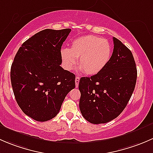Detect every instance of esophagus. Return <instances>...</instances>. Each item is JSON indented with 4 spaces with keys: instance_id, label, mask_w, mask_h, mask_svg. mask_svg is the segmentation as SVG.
<instances>
[{
    "instance_id": "obj_1",
    "label": "esophagus",
    "mask_w": 153,
    "mask_h": 153,
    "mask_svg": "<svg viewBox=\"0 0 153 153\" xmlns=\"http://www.w3.org/2000/svg\"><path fill=\"white\" fill-rule=\"evenodd\" d=\"M79 81H80V77L76 76V78H75V86H76V87H78V84H79Z\"/></svg>"
}]
</instances>
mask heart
<instances>
[{
  "label": "heart",
  "instance_id": "1",
  "mask_svg": "<svg viewBox=\"0 0 153 153\" xmlns=\"http://www.w3.org/2000/svg\"><path fill=\"white\" fill-rule=\"evenodd\" d=\"M112 47L109 41L94 35H86L74 40L69 49L61 51L63 64L71 70L77 64L78 67L87 75L101 72L110 60Z\"/></svg>",
  "mask_w": 153,
  "mask_h": 153
}]
</instances>
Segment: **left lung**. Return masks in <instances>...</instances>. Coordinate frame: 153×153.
Returning a JSON list of instances; mask_svg holds the SVG:
<instances>
[{
	"mask_svg": "<svg viewBox=\"0 0 153 153\" xmlns=\"http://www.w3.org/2000/svg\"><path fill=\"white\" fill-rule=\"evenodd\" d=\"M110 60L99 73L82 77L79 108L83 117L92 124H105L118 116L132 95L137 69L132 52L113 38Z\"/></svg>",
	"mask_w": 153,
	"mask_h": 153,
	"instance_id": "left-lung-1",
	"label": "left lung"
}]
</instances>
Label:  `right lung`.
<instances>
[{
	"label": "right lung",
	"instance_id": "obj_1",
	"mask_svg": "<svg viewBox=\"0 0 153 153\" xmlns=\"http://www.w3.org/2000/svg\"><path fill=\"white\" fill-rule=\"evenodd\" d=\"M70 29H47L19 48L11 67L14 95L23 112L37 121L55 118L67 95L75 87V75L61 67V49Z\"/></svg>",
	"mask_w": 153,
	"mask_h": 153
}]
</instances>
